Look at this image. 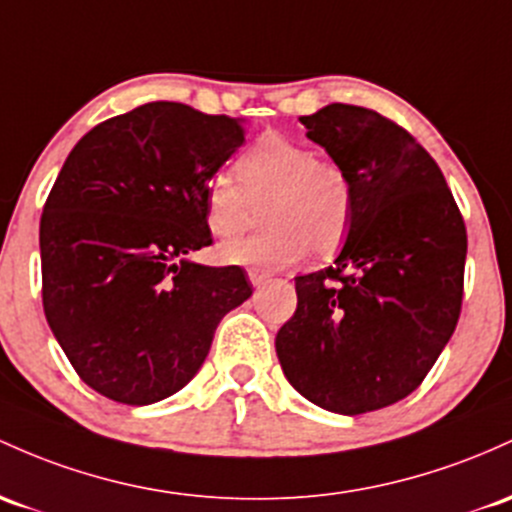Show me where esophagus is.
<instances>
[{"label":"esophagus","mask_w":512,"mask_h":512,"mask_svg":"<svg viewBox=\"0 0 512 512\" xmlns=\"http://www.w3.org/2000/svg\"><path fill=\"white\" fill-rule=\"evenodd\" d=\"M247 279H250L252 286H262L269 279V272H265V269L252 267V269H247Z\"/></svg>","instance_id":"obj_1"}]
</instances>
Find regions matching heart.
<instances>
[{"instance_id": "obj_1", "label": "heart", "mask_w": 512, "mask_h": 512, "mask_svg": "<svg viewBox=\"0 0 512 512\" xmlns=\"http://www.w3.org/2000/svg\"><path fill=\"white\" fill-rule=\"evenodd\" d=\"M204 187L206 226L218 238L243 233L265 204L269 226L250 238L218 247L228 265L286 267L316 247L328 255L345 240L355 216V189L340 162L318 157L284 136H265Z\"/></svg>"}]
</instances>
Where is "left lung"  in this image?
Wrapping results in <instances>:
<instances>
[{
  "label": "left lung",
  "instance_id": "8db88e82",
  "mask_svg": "<svg viewBox=\"0 0 512 512\" xmlns=\"http://www.w3.org/2000/svg\"><path fill=\"white\" fill-rule=\"evenodd\" d=\"M299 121L350 174L355 216L333 265L296 277L277 357L325 411H379L418 389L457 328L462 213L428 150L376 111L328 104Z\"/></svg>",
  "mask_w": 512,
  "mask_h": 512
}]
</instances>
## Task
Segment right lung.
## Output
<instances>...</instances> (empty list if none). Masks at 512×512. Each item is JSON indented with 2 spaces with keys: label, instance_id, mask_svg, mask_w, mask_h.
Wrapping results in <instances>:
<instances>
[{
  "label": "right lung",
  "instance_id": "obj_1",
  "mask_svg": "<svg viewBox=\"0 0 512 512\" xmlns=\"http://www.w3.org/2000/svg\"><path fill=\"white\" fill-rule=\"evenodd\" d=\"M245 143L243 119L150 101L99 123L67 155L41 216L43 311L101 396L150 406L194 379L240 267H204V187Z\"/></svg>",
  "mask_w": 512,
  "mask_h": 512
}]
</instances>
